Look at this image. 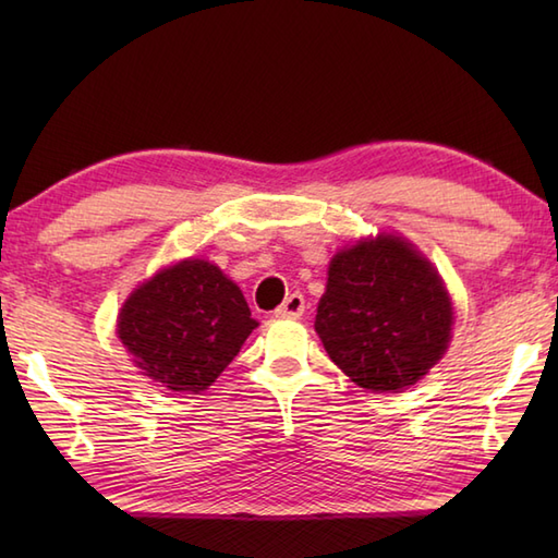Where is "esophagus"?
<instances>
[{"label":"esophagus","instance_id":"esophagus-1","mask_svg":"<svg viewBox=\"0 0 558 558\" xmlns=\"http://www.w3.org/2000/svg\"><path fill=\"white\" fill-rule=\"evenodd\" d=\"M304 310H306V304H304L302 294H300V292H292L290 298L278 306L276 316H278V318H300V316L304 314Z\"/></svg>","mask_w":558,"mask_h":558}]
</instances>
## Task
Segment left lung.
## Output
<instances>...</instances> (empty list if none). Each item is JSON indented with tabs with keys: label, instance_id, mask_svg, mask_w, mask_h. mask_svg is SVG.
Returning <instances> with one entry per match:
<instances>
[{
	"label": "left lung",
	"instance_id": "8db88e82",
	"mask_svg": "<svg viewBox=\"0 0 558 558\" xmlns=\"http://www.w3.org/2000/svg\"><path fill=\"white\" fill-rule=\"evenodd\" d=\"M453 326L444 280L398 234L340 248L314 328L328 357L366 390L417 384L444 357Z\"/></svg>",
	"mask_w": 558,
	"mask_h": 558
}]
</instances>
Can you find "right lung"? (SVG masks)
I'll return each instance as SVG.
<instances>
[{
  "label": "right lung",
  "mask_w": 558,
  "mask_h": 558,
  "mask_svg": "<svg viewBox=\"0 0 558 558\" xmlns=\"http://www.w3.org/2000/svg\"><path fill=\"white\" fill-rule=\"evenodd\" d=\"M256 326L242 290L216 264L184 258L129 294L117 338L141 374L174 393H201Z\"/></svg>",
  "instance_id": "right-lung-1"
}]
</instances>
